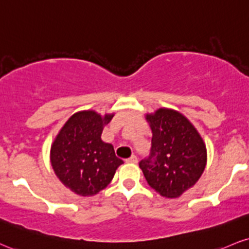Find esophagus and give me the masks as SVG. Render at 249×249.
<instances>
[{"label": "esophagus", "instance_id": "34e87169", "mask_svg": "<svg viewBox=\"0 0 249 249\" xmlns=\"http://www.w3.org/2000/svg\"><path fill=\"white\" fill-rule=\"evenodd\" d=\"M126 162L127 163H137L138 162V158L136 157V155H132L131 158L126 159Z\"/></svg>", "mask_w": 249, "mask_h": 249}]
</instances>
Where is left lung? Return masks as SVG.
<instances>
[{
	"label": "left lung",
	"mask_w": 249,
	"mask_h": 249,
	"mask_svg": "<svg viewBox=\"0 0 249 249\" xmlns=\"http://www.w3.org/2000/svg\"><path fill=\"white\" fill-rule=\"evenodd\" d=\"M146 118L152 128V146L139 167L151 188L161 196L176 198L204 172L205 145L194 125L178 111L159 109Z\"/></svg>",
	"instance_id": "8db88e82"
}]
</instances>
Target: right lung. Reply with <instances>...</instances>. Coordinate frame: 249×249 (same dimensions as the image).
I'll return each mask as SVG.
<instances>
[{
    "instance_id": "right-lung-1",
    "label": "right lung",
    "mask_w": 249,
    "mask_h": 249,
    "mask_svg": "<svg viewBox=\"0 0 249 249\" xmlns=\"http://www.w3.org/2000/svg\"><path fill=\"white\" fill-rule=\"evenodd\" d=\"M112 117L77 112L66 122L51 147V163L56 176L76 195L92 196L103 190L123 163L111 143L101 139L104 125Z\"/></svg>"
}]
</instances>
